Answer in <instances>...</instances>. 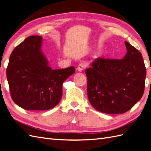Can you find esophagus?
I'll return each instance as SVG.
<instances>
[{"label": "esophagus", "instance_id": "esophagus-1", "mask_svg": "<svg viewBox=\"0 0 151 151\" xmlns=\"http://www.w3.org/2000/svg\"><path fill=\"white\" fill-rule=\"evenodd\" d=\"M86 64L85 63H81L80 64H79V65L77 67V70H78L79 72H82L83 70H84L86 68Z\"/></svg>", "mask_w": 151, "mask_h": 151}]
</instances>
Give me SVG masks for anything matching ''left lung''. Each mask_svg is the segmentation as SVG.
<instances>
[{
  "label": "left lung",
  "instance_id": "8db88e82",
  "mask_svg": "<svg viewBox=\"0 0 151 151\" xmlns=\"http://www.w3.org/2000/svg\"><path fill=\"white\" fill-rule=\"evenodd\" d=\"M122 59L97 58L86 68L87 94L99 112L117 114L128 111L143 96L146 68L142 53L125 41Z\"/></svg>",
  "mask_w": 151,
  "mask_h": 151
}]
</instances>
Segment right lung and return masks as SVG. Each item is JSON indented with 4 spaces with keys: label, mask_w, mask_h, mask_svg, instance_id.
<instances>
[{
    "label": "right lung",
    "mask_w": 151,
    "mask_h": 151,
    "mask_svg": "<svg viewBox=\"0 0 151 151\" xmlns=\"http://www.w3.org/2000/svg\"><path fill=\"white\" fill-rule=\"evenodd\" d=\"M42 38L32 35L13 50L6 76L13 101L27 110L53 109L63 96V84L73 66L52 70L41 50Z\"/></svg>",
    "instance_id": "right-lung-1"
}]
</instances>
